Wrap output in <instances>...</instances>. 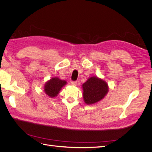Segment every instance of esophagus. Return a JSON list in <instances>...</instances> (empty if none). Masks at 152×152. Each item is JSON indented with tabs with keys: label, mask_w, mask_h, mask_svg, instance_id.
<instances>
[{
	"label": "esophagus",
	"mask_w": 152,
	"mask_h": 152,
	"mask_svg": "<svg viewBox=\"0 0 152 152\" xmlns=\"http://www.w3.org/2000/svg\"><path fill=\"white\" fill-rule=\"evenodd\" d=\"M71 84L73 86H77V82L76 81H72L71 82Z\"/></svg>",
	"instance_id": "1"
}]
</instances>
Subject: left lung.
<instances>
[{
  "mask_svg": "<svg viewBox=\"0 0 152 152\" xmlns=\"http://www.w3.org/2000/svg\"><path fill=\"white\" fill-rule=\"evenodd\" d=\"M83 98L86 104L98 103L104 98L109 91L108 85L98 77H91L82 84Z\"/></svg>",
  "mask_w": 152,
  "mask_h": 152,
  "instance_id": "left-lung-1",
  "label": "left lung"
}]
</instances>
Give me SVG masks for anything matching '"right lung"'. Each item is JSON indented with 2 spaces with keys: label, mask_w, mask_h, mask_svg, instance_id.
<instances>
[{
  "label": "right lung",
  "mask_w": 152,
  "mask_h": 152,
  "mask_svg": "<svg viewBox=\"0 0 152 152\" xmlns=\"http://www.w3.org/2000/svg\"><path fill=\"white\" fill-rule=\"evenodd\" d=\"M66 84V80H61L58 77H53L45 84L44 90L49 97L53 98L58 96L62 87Z\"/></svg>",
  "instance_id": "right-lung-1"
}]
</instances>
